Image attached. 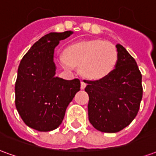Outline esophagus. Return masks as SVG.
Returning <instances> with one entry per match:
<instances>
[{"mask_svg": "<svg viewBox=\"0 0 156 156\" xmlns=\"http://www.w3.org/2000/svg\"><path fill=\"white\" fill-rule=\"evenodd\" d=\"M86 85H87V83L84 81H81V89H84Z\"/></svg>", "mask_w": 156, "mask_h": 156, "instance_id": "esophagus-1", "label": "esophagus"}]
</instances>
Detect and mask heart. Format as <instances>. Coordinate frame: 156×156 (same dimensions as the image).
Here are the masks:
<instances>
[{"label": "heart", "instance_id": "heart-1", "mask_svg": "<svg viewBox=\"0 0 156 156\" xmlns=\"http://www.w3.org/2000/svg\"><path fill=\"white\" fill-rule=\"evenodd\" d=\"M118 60L116 47L99 39L74 42L59 56L65 69L73 70L77 66L81 74L91 80L107 78L115 69Z\"/></svg>", "mask_w": 156, "mask_h": 156}]
</instances>
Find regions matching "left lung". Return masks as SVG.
Here are the masks:
<instances>
[{
  "instance_id": "8db88e82",
  "label": "left lung",
  "mask_w": 156,
  "mask_h": 156,
  "mask_svg": "<svg viewBox=\"0 0 156 156\" xmlns=\"http://www.w3.org/2000/svg\"><path fill=\"white\" fill-rule=\"evenodd\" d=\"M116 48L119 60L111 74L100 80H85L89 122L105 133H116L130 124L143 96L142 75L134 58L122 45Z\"/></svg>"
}]
</instances>
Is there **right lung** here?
Returning a JSON list of instances; mask_svg holds the SVG:
<instances>
[{
  "instance_id": "add662e5",
  "label": "right lung",
  "mask_w": 156,
  "mask_h": 156,
  "mask_svg": "<svg viewBox=\"0 0 156 156\" xmlns=\"http://www.w3.org/2000/svg\"><path fill=\"white\" fill-rule=\"evenodd\" d=\"M71 31L50 32L22 58L15 83V104L22 120L36 130H53L61 124L69 103L80 90V80L55 77L54 48Z\"/></svg>"
}]
</instances>
